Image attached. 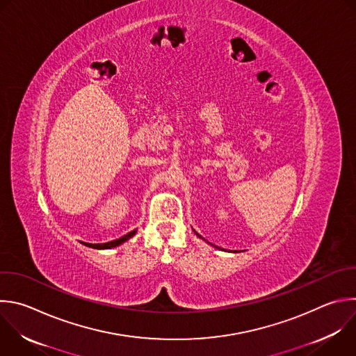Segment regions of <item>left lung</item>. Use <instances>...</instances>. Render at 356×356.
<instances>
[{"mask_svg":"<svg viewBox=\"0 0 356 356\" xmlns=\"http://www.w3.org/2000/svg\"><path fill=\"white\" fill-rule=\"evenodd\" d=\"M200 238H201V236H200Z\"/></svg>","mask_w":356,"mask_h":356,"instance_id":"8db88e82","label":"left lung"}]
</instances>
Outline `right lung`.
<instances>
[{"instance_id":"right-lung-1","label":"right lung","mask_w":356,"mask_h":356,"mask_svg":"<svg viewBox=\"0 0 356 356\" xmlns=\"http://www.w3.org/2000/svg\"><path fill=\"white\" fill-rule=\"evenodd\" d=\"M136 232L137 230H133V232H130V233H127V234H124L123 238H120V239H115V241H113V242H107V243H102V245H92V243H83L85 246H88V248H92V249H111V248H115V246H118V245H122V243H124L126 241H129L131 236H134L136 234Z\"/></svg>"}]
</instances>
